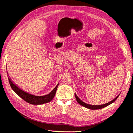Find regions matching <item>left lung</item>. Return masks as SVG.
I'll list each match as a JSON object with an SVG mask.
<instances>
[{"mask_svg": "<svg viewBox=\"0 0 133 133\" xmlns=\"http://www.w3.org/2000/svg\"><path fill=\"white\" fill-rule=\"evenodd\" d=\"M75 98H76V100H77V101L78 102V103H79L80 105H82L83 107H85V108L90 109V110H98V109H101V108H104V107H105L108 106L109 105H110L111 104L114 103V101H115L117 99V98L119 97V95L117 96L116 98H114V100L110 101V102H109V103L104 104L98 105H94L88 104H87V103H85L84 102H83V101L81 100H80L79 98L78 97V96L76 95V94H75Z\"/></svg>", "mask_w": 133, "mask_h": 133, "instance_id": "obj_1", "label": "left lung"}]
</instances>
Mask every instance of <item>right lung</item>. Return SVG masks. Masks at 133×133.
<instances>
[{
    "label": "right lung",
    "instance_id": "add662e5",
    "mask_svg": "<svg viewBox=\"0 0 133 133\" xmlns=\"http://www.w3.org/2000/svg\"><path fill=\"white\" fill-rule=\"evenodd\" d=\"M9 78V84L10 86H11L12 89L14 90L20 97H21L23 100L26 101L28 103L34 105L43 104L49 103V101H51L53 99L55 95L57 88H58L59 85H57L56 87L52 91L51 93H49V94L43 96H37L29 94V93L23 91L22 90L19 89L18 87H17L15 84H13V82H12V81L10 79V78Z\"/></svg>",
    "mask_w": 133,
    "mask_h": 133
}]
</instances>
